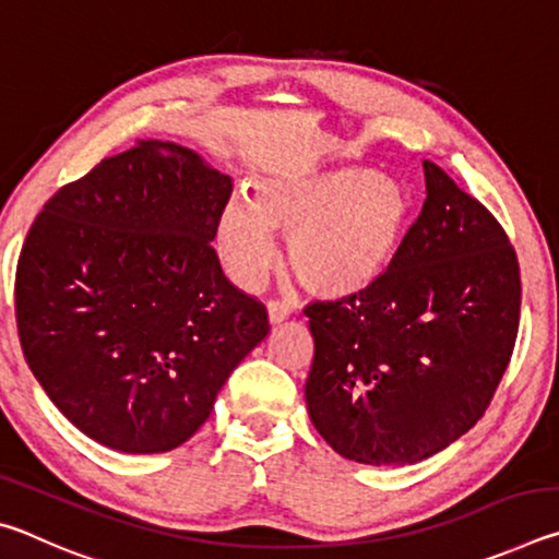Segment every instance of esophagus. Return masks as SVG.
Returning a JSON list of instances; mask_svg holds the SVG:
<instances>
[{
  "mask_svg": "<svg viewBox=\"0 0 559 559\" xmlns=\"http://www.w3.org/2000/svg\"><path fill=\"white\" fill-rule=\"evenodd\" d=\"M266 310H269L271 325L283 323V320L290 316V306H288V302H283V300H269L266 302Z\"/></svg>",
  "mask_w": 559,
  "mask_h": 559,
  "instance_id": "1",
  "label": "esophagus"
}]
</instances>
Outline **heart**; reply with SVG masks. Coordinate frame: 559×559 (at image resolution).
<instances>
[{
    "instance_id": "heart-1",
    "label": "heart",
    "mask_w": 559,
    "mask_h": 559,
    "mask_svg": "<svg viewBox=\"0 0 559 559\" xmlns=\"http://www.w3.org/2000/svg\"><path fill=\"white\" fill-rule=\"evenodd\" d=\"M409 224V197L394 177L340 165L263 177L253 204L236 197L219 219V251L231 276L259 286L286 236L293 276L320 296H353L390 269Z\"/></svg>"
}]
</instances>
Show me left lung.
Returning <instances> with one entry per match:
<instances>
[{
    "label": "left lung",
    "mask_w": 559,
    "mask_h": 559,
    "mask_svg": "<svg viewBox=\"0 0 559 559\" xmlns=\"http://www.w3.org/2000/svg\"><path fill=\"white\" fill-rule=\"evenodd\" d=\"M427 200L370 288L306 308L310 421L340 456L406 466L463 437L513 355L520 269L503 226L424 159Z\"/></svg>",
    "instance_id": "left-lung-1"
}]
</instances>
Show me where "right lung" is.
Here are the masks:
<instances>
[{
    "label": "right lung",
    "mask_w": 559,
    "mask_h": 559,
    "mask_svg": "<svg viewBox=\"0 0 559 559\" xmlns=\"http://www.w3.org/2000/svg\"><path fill=\"white\" fill-rule=\"evenodd\" d=\"M231 189L194 150L140 140L61 187L26 234L14 283L24 357L103 447L177 449L269 335L266 308L212 249Z\"/></svg>",
    "instance_id": "add662e5"
}]
</instances>
